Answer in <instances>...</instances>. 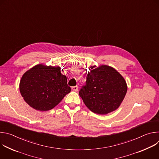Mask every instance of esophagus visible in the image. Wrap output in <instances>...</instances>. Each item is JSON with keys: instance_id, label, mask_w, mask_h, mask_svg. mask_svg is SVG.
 I'll return each instance as SVG.
<instances>
[{"instance_id": "1", "label": "esophagus", "mask_w": 159, "mask_h": 159, "mask_svg": "<svg viewBox=\"0 0 159 159\" xmlns=\"http://www.w3.org/2000/svg\"><path fill=\"white\" fill-rule=\"evenodd\" d=\"M72 89L73 91H77L78 89H79V87L77 85H75V86H74L72 87Z\"/></svg>"}]
</instances>
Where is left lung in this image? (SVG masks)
I'll return each instance as SVG.
<instances>
[{
  "instance_id": "1",
  "label": "left lung",
  "mask_w": 159,
  "mask_h": 159,
  "mask_svg": "<svg viewBox=\"0 0 159 159\" xmlns=\"http://www.w3.org/2000/svg\"><path fill=\"white\" fill-rule=\"evenodd\" d=\"M90 68L79 96L93 112L107 114L120 106L127 92L126 83L121 75L109 66Z\"/></svg>"
}]
</instances>
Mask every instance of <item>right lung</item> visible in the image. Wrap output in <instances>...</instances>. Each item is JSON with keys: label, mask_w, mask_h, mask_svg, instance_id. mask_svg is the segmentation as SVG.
<instances>
[{"label": "right lung", "mask_w": 159, "mask_h": 159, "mask_svg": "<svg viewBox=\"0 0 159 159\" xmlns=\"http://www.w3.org/2000/svg\"><path fill=\"white\" fill-rule=\"evenodd\" d=\"M60 70V66L39 64L22 75L20 93L31 107L41 111L50 110L70 92L66 77Z\"/></svg>", "instance_id": "right-lung-1"}]
</instances>
